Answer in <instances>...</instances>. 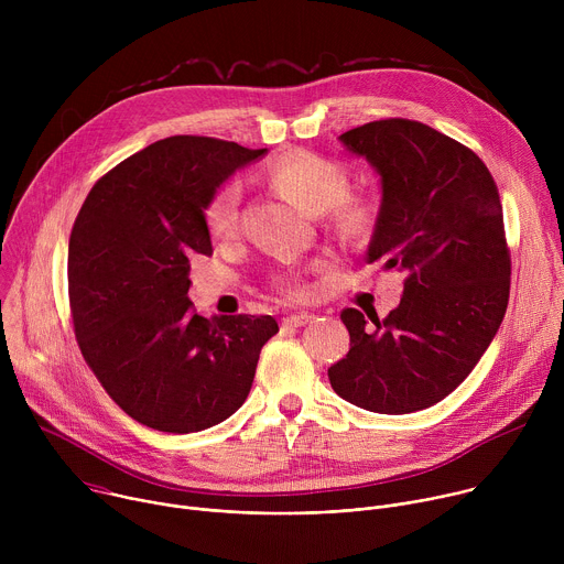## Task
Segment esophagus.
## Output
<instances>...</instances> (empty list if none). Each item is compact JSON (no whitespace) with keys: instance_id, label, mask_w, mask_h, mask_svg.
Here are the masks:
<instances>
[{"instance_id":"esophagus-1","label":"esophagus","mask_w":564,"mask_h":564,"mask_svg":"<svg viewBox=\"0 0 564 564\" xmlns=\"http://www.w3.org/2000/svg\"><path fill=\"white\" fill-rule=\"evenodd\" d=\"M314 318H316V316L310 314V312H296V314H290V316L283 318V326H288V328H301V326H305V324H312Z\"/></svg>"}]
</instances>
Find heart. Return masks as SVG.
Wrapping results in <instances>:
<instances>
[{
	"label": "heart",
	"instance_id": "obj_1",
	"mask_svg": "<svg viewBox=\"0 0 564 564\" xmlns=\"http://www.w3.org/2000/svg\"><path fill=\"white\" fill-rule=\"evenodd\" d=\"M268 183L283 198L310 214L330 209L333 223L344 236L361 240L370 234L375 212L368 200L346 196L350 181L346 170L330 158L310 151H292L281 155L268 170ZM240 187L229 183L220 187L205 207V225L214 238H227L238 227ZM281 290L290 296H301L305 288L299 281H281Z\"/></svg>",
	"mask_w": 564,
	"mask_h": 564
}]
</instances>
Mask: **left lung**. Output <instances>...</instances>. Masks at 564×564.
Instances as JSON below:
<instances>
[{
	"mask_svg": "<svg viewBox=\"0 0 564 564\" xmlns=\"http://www.w3.org/2000/svg\"><path fill=\"white\" fill-rule=\"evenodd\" d=\"M341 140L381 176L366 261L404 272V296L372 324L341 312L350 350L328 377L359 409L415 413L468 377L505 318L511 252L498 185L475 151L417 120H375Z\"/></svg>",
	"mask_w": 564,
	"mask_h": 564,
	"instance_id": "1",
	"label": "left lung"
}]
</instances>
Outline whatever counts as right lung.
<instances>
[{"label":"right lung","instance_id":"right-lung-1","mask_svg":"<svg viewBox=\"0 0 564 564\" xmlns=\"http://www.w3.org/2000/svg\"><path fill=\"white\" fill-rule=\"evenodd\" d=\"M207 135H172L129 155L89 192L68 238L75 341L116 404L163 433L234 415L254 381L270 316L205 318L189 301V259L212 254L205 207L263 155Z\"/></svg>","mask_w":564,"mask_h":564}]
</instances>
